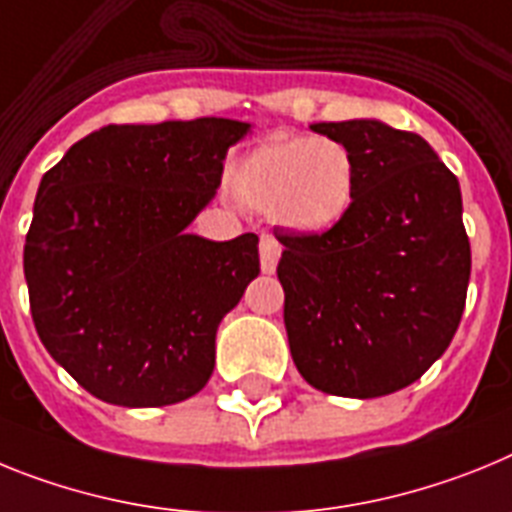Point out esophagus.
Wrapping results in <instances>:
<instances>
[{
    "label": "esophagus",
    "mask_w": 512,
    "mask_h": 512,
    "mask_svg": "<svg viewBox=\"0 0 512 512\" xmlns=\"http://www.w3.org/2000/svg\"><path fill=\"white\" fill-rule=\"evenodd\" d=\"M278 257H281V244L275 237H262L260 239V268L262 273H275V265H278Z\"/></svg>",
    "instance_id": "1"
}]
</instances>
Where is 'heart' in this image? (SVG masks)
I'll use <instances>...</instances> for the list:
<instances>
[{
	"instance_id": "obj_1",
	"label": "heart",
	"mask_w": 512,
	"mask_h": 512,
	"mask_svg": "<svg viewBox=\"0 0 512 512\" xmlns=\"http://www.w3.org/2000/svg\"><path fill=\"white\" fill-rule=\"evenodd\" d=\"M231 195L286 229L317 234L340 224L355 198L350 151L324 136H270L247 151L229 175Z\"/></svg>"
}]
</instances>
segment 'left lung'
Returning <instances> with one entry per match:
<instances>
[{"instance_id":"left-lung-1","label":"left lung","mask_w":512,"mask_h":512,"mask_svg":"<svg viewBox=\"0 0 512 512\" xmlns=\"http://www.w3.org/2000/svg\"><path fill=\"white\" fill-rule=\"evenodd\" d=\"M355 162L348 216L278 234L293 363L314 389L373 399L417 381L459 330L471 273L459 180L422 136L381 121L314 123Z\"/></svg>"}]
</instances>
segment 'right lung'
I'll return each instance as SVG.
<instances>
[{
    "label": "right lung",
    "mask_w": 512,
    "mask_h": 512,
    "mask_svg": "<svg viewBox=\"0 0 512 512\" xmlns=\"http://www.w3.org/2000/svg\"><path fill=\"white\" fill-rule=\"evenodd\" d=\"M247 131L229 118L105 126L43 175L22 257L30 314L92 397L164 407L211 379L221 319L260 273L257 237L185 229Z\"/></svg>",
    "instance_id": "obj_1"
}]
</instances>
